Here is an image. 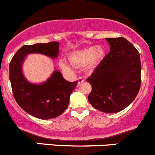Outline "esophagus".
<instances>
[{"mask_svg": "<svg viewBox=\"0 0 155 155\" xmlns=\"http://www.w3.org/2000/svg\"><path fill=\"white\" fill-rule=\"evenodd\" d=\"M78 86H79L81 84L83 83V82L84 81V78H82V77H79L78 78Z\"/></svg>", "mask_w": 155, "mask_h": 155, "instance_id": "obj_1", "label": "esophagus"}]
</instances>
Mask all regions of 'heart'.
<instances>
[{
	"label": "heart",
	"mask_w": 155,
	"mask_h": 155,
	"mask_svg": "<svg viewBox=\"0 0 155 155\" xmlns=\"http://www.w3.org/2000/svg\"><path fill=\"white\" fill-rule=\"evenodd\" d=\"M104 57V50L101 46H91L72 52L69 55V60L72 64L78 66H84L89 63L88 68L94 69ZM60 65L62 68H69V66L64 61H61Z\"/></svg>",
	"instance_id": "1"
}]
</instances>
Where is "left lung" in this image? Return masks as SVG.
Masks as SVG:
<instances>
[{"label": "left lung", "mask_w": 155, "mask_h": 155, "mask_svg": "<svg viewBox=\"0 0 155 155\" xmlns=\"http://www.w3.org/2000/svg\"><path fill=\"white\" fill-rule=\"evenodd\" d=\"M106 39L110 51L87 79L92 87L88 101L100 111L115 113L124 110L138 95L141 64L139 52L127 39Z\"/></svg>", "instance_id": "8db88e82"}]
</instances>
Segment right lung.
Here are the masks:
<instances>
[{"mask_svg": "<svg viewBox=\"0 0 155 155\" xmlns=\"http://www.w3.org/2000/svg\"><path fill=\"white\" fill-rule=\"evenodd\" d=\"M59 42L36 43L22 46L11 59L9 66L13 94L18 105L27 113L41 119L55 118L64 113L69 97L78 81L69 82L59 71H54L46 81L36 84L28 81L23 74L22 66L28 54L39 53L48 57H58Z\"/></svg>", "mask_w": 155, "mask_h": 155, "instance_id": "1", "label": "right lung"}]
</instances>
